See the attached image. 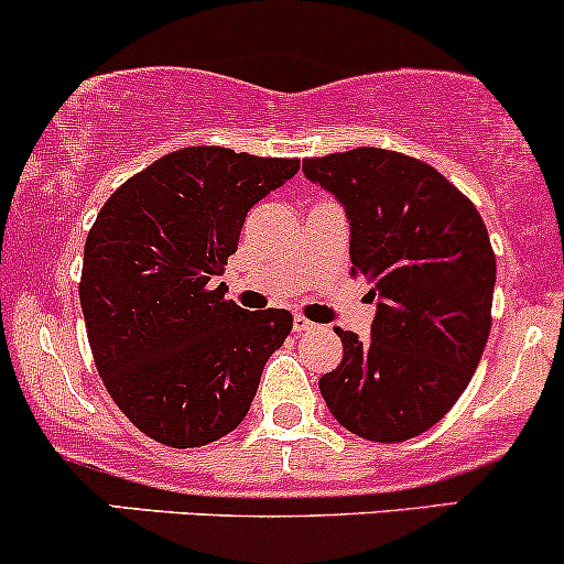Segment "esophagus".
<instances>
[{
    "mask_svg": "<svg viewBox=\"0 0 564 564\" xmlns=\"http://www.w3.org/2000/svg\"><path fill=\"white\" fill-rule=\"evenodd\" d=\"M313 329H318V326H315L313 321H307L305 315H294V332L296 334H307V332H313Z\"/></svg>",
    "mask_w": 564,
    "mask_h": 564,
    "instance_id": "34e87169",
    "label": "esophagus"
}]
</instances>
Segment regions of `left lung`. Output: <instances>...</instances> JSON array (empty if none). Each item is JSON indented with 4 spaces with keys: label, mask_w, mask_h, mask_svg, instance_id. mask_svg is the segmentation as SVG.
Returning <instances> with one entry per match:
<instances>
[{
    "label": "left lung",
    "mask_w": 564,
    "mask_h": 564,
    "mask_svg": "<svg viewBox=\"0 0 564 564\" xmlns=\"http://www.w3.org/2000/svg\"><path fill=\"white\" fill-rule=\"evenodd\" d=\"M307 182L345 208L350 272L377 313L369 339L339 329L343 361L318 380L329 412L369 442H404L444 417L490 337L495 253L466 195L406 154L361 150L305 160Z\"/></svg>",
    "instance_id": "obj_1"
}]
</instances>
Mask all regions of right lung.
Segmentation results:
<instances>
[{
    "label": "right lung",
    "mask_w": 564,
    "mask_h": 564,
    "mask_svg": "<svg viewBox=\"0 0 564 564\" xmlns=\"http://www.w3.org/2000/svg\"><path fill=\"white\" fill-rule=\"evenodd\" d=\"M296 171L189 147L128 178L96 216L79 283L90 350L115 404L154 442L203 447L238 429L292 332V313L243 311L216 278L246 214Z\"/></svg>",
    "instance_id": "1"
}]
</instances>
